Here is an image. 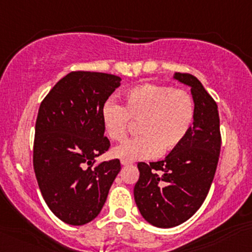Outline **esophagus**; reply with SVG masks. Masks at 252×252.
Listing matches in <instances>:
<instances>
[{
	"instance_id": "34e87169",
	"label": "esophagus",
	"mask_w": 252,
	"mask_h": 252,
	"mask_svg": "<svg viewBox=\"0 0 252 252\" xmlns=\"http://www.w3.org/2000/svg\"><path fill=\"white\" fill-rule=\"evenodd\" d=\"M121 164L123 165V166H129V165H131L130 161H126V160H121Z\"/></svg>"
}]
</instances>
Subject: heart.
Instances as JSON below:
<instances>
[{
  "label": "heart",
  "mask_w": 252,
  "mask_h": 252,
  "mask_svg": "<svg viewBox=\"0 0 252 252\" xmlns=\"http://www.w3.org/2000/svg\"><path fill=\"white\" fill-rule=\"evenodd\" d=\"M130 120L140 122L141 135L116 147L113 156L126 161L153 159L184 142L195 120V104L187 91L146 84L126 93L124 107L113 99L101 107L105 131L116 142L128 136Z\"/></svg>",
  "instance_id": "1"
}]
</instances>
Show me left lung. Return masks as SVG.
I'll list each match as a JSON object with an SVG mask.
<instances>
[{
	"mask_svg": "<svg viewBox=\"0 0 252 252\" xmlns=\"http://www.w3.org/2000/svg\"><path fill=\"white\" fill-rule=\"evenodd\" d=\"M191 87L195 120L187 139L164 160L139 162L134 188L137 208L145 220L161 228L175 227L192 217L208 195L221 148L218 105L191 74L175 73Z\"/></svg>",
	"mask_w": 252,
	"mask_h": 252,
	"instance_id": "obj_1",
	"label": "left lung"
}]
</instances>
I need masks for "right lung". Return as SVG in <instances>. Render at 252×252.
Listing matches in <instances>:
<instances>
[{"label":"right lung","instance_id":"1","mask_svg":"<svg viewBox=\"0 0 252 252\" xmlns=\"http://www.w3.org/2000/svg\"><path fill=\"white\" fill-rule=\"evenodd\" d=\"M121 77L96 71H71L43 99L35 121L33 168L44 201L69 225L99 214L121 170L118 159L95 164L109 151L101 107Z\"/></svg>","mask_w":252,"mask_h":252}]
</instances>
